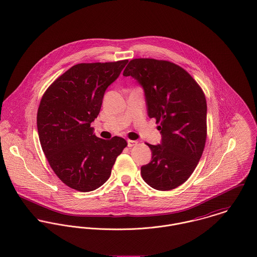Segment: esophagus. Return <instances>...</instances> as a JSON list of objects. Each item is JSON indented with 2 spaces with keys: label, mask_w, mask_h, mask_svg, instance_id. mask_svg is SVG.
Listing matches in <instances>:
<instances>
[{
  "label": "esophagus",
  "mask_w": 257,
  "mask_h": 257,
  "mask_svg": "<svg viewBox=\"0 0 257 257\" xmlns=\"http://www.w3.org/2000/svg\"><path fill=\"white\" fill-rule=\"evenodd\" d=\"M137 145H138V142H136V141H131V140L127 141V147H136Z\"/></svg>",
  "instance_id": "1"
}]
</instances>
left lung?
<instances>
[{"label":"left lung","mask_w":257,"mask_h":257,"mask_svg":"<svg viewBox=\"0 0 257 257\" xmlns=\"http://www.w3.org/2000/svg\"><path fill=\"white\" fill-rule=\"evenodd\" d=\"M123 76H132L144 89L147 114L160 122L161 142L147 144L150 162L142 176L159 191L177 188L195 170L206 144L207 103L205 95L180 66L165 60L133 59Z\"/></svg>","instance_id":"left-lung-1"}]
</instances>
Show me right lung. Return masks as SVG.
Instances as JSON below:
<instances>
[{"label": "right lung", "instance_id": "right-lung-1", "mask_svg": "<svg viewBox=\"0 0 257 257\" xmlns=\"http://www.w3.org/2000/svg\"><path fill=\"white\" fill-rule=\"evenodd\" d=\"M127 62L74 65L40 101L37 122L42 150L58 178L77 191H93L105 183L126 147L119 137L97 138L90 125L100 112L107 88Z\"/></svg>", "mask_w": 257, "mask_h": 257}]
</instances>
